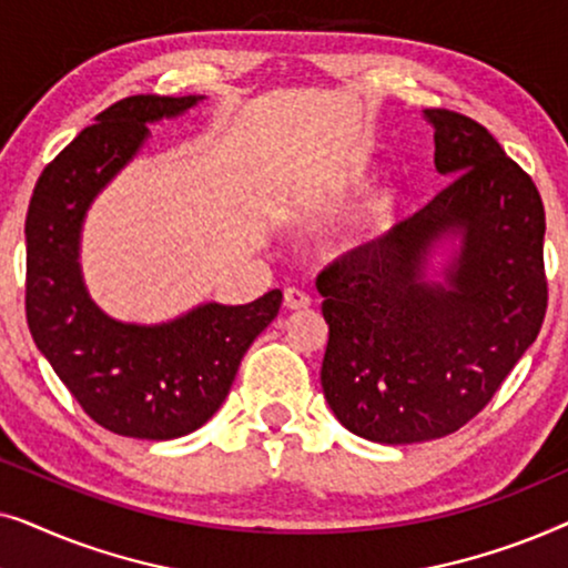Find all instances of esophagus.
<instances>
[{"mask_svg": "<svg viewBox=\"0 0 568 568\" xmlns=\"http://www.w3.org/2000/svg\"><path fill=\"white\" fill-rule=\"evenodd\" d=\"M284 307L286 310H307L310 307V297L297 286H290V290H284Z\"/></svg>", "mask_w": 568, "mask_h": 568, "instance_id": "esophagus-1", "label": "esophagus"}]
</instances>
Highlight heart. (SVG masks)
I'll use <instances>...</instances> for the list:
<instances>
[{
    "label": "heart",
    "instance_id": "obj_1",
    "mask_svg": "<svg viewBox=\"0 0 568 568\" xmlns=\"http://www.w3.org/2000/svg\"><path fill=\"white\" fill-rule=\"evenodd\" d=\"M390 206H393L390 196H379V199L372 201V204L364 209V214L359 216V220H356V227L352 230V235H348V240H352V243H356V240L369 237L372 232H377L385 224L387 214H390Z\"/></svg>",
    "mask_w": 568,
    "mask_h": 568
}]
</instances>
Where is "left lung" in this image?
I'll return each mask as SVG.
<instances>
[{"label": "left lung", "instance_id": "8db88e82", "mask_svg": "<svg viewBox=\"0 0 568 568\" xmlns=\"http://www.w3.org/2000/svg\"><path fill=\"white\" fill-rule=\"evenodd\" d=\"M434 165L449 183L387 235L317 276L328 323L321 383L348 432L379 445L447 437L488 406L548 307L546 209L491 131L426 108ZM464 232L448 286L423 282L434 239Z\"/></svg>", "mask_w": 568, "mask_h": 568}]
</instances>
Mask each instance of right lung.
I'll return each instance as SVG.
<instances>
[{
	"label": "right lung",
	"instance_id": "right-lung-1",
	"mask_svg": "<svg viewBox=\"0 0 568 568\" xmlns=\"http://www.w3.org/2000/svg\"><path fill=\"white\" fill-rule=\"evenodd\" d=\"M196 95H131L82 129L38 178L26 216V317L30 336L84 414L134 439L196 432L227 398L240 362L274 321L282 292L251 305L196 307L181 321L115 323L84 292L77 243L95 193L134 158L146 121L178 115Z\"/></svg>",
	"mask_w": 568,
	"mask_h": 568
}]
</instances>
